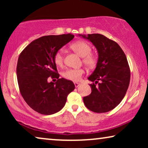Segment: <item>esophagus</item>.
<instances>
[{
  "label": "esophagus",
  "instance_id": "obj_1",
  "mask_svg": "<svg viewBox=\"0 0 148 148\" xmlns=\"http://www.w3.org/2000/svg\"><path fill=\"white\" fill-rule=\"evenodd\" d=\"M74 85H75V88H77V87L80 85V84L78 82H74Z\"/></svg>",
  "mask_w": 148,
  "mask_h": 148
}]
</instances>
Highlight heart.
Listing matches in <instances>:
<instances>
[{"mask_svg":"<svg viewBox=\"0 0 148 148\" xmlns=\"http://www.w3.org/2000/svg\"><path fill=\"white\" fill-rule=\"evenodd\" d=\"M71 48L79 55L82 56V61L89 69H94L98 64V58L92 52V46L86 41H77L71 45ZM54 62L56 66H62L64 63V54L62 50H58L54 55ZM85 70L83 68L68 69L62 73L64 78L73 82L81 79Z\"/></svg>","mask_w":148,"mask_h":148,"instance_id":"obj_1","label":"heart"}]
</instances>
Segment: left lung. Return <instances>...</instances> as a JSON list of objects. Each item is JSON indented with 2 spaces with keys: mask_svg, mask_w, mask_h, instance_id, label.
Instances as JSON below:
<instances>
[{
  "mask_svg": "<svg viewBox=\"0 0 148 148\" xmlns=\"http://www.w3.org/2000/svg\"><path fill=\"white\" fill-rule=\"evenodd\" d=\"M90 40L98 52L96 69L88 77L93 83L92 92L84 98L89 110L107 112L120 104L130 82V68L125 54L116 42L99 34L82 35Z\"/></svg>",
  "mask_w": 148,
  "mask_h": 148,
  "instance_id": "obj_1",
  "label": "left lung"
}]
</instances>
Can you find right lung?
I'll return each mask as SVG.
<instances>
[{
  "mask_svg": "<svg viewBox=\"0 0 148 148\" xmlns=\"http://www.w3.org/2000/svg\"><path fill=\"white\" fill-rule=\"evenodd\" d=\"M73 38L71 34L42 36L19 54L17 76L20 93L28 106L40 114L50 115L60 111L69 94L74 90L72 81L59 78L54 62L56 52ZM50 77L58 81L49 83Z\"/></svg>",
  "mask_w": 148,
  "mask_h": 148,
  "instance_id": "right-lung-1",
  "label": "right lung"
}]
</instances>
